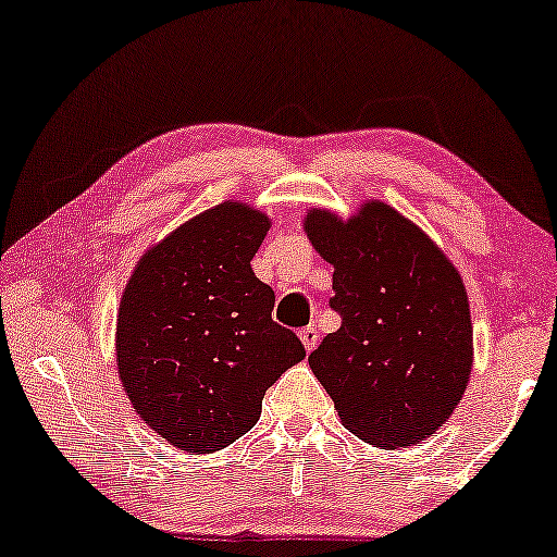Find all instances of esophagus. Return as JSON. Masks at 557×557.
<instances>
[{"mask_svg":"<svg viewBox=\"0 0 557 557\" xmlns=\"http://www.w3.org/2000/svg\"><path fill=\"white\" fill-rule=\"evenodd\" d=\"M300 339H302L305 350H307V352H312L314 347H318V339H320V335H318V327H314V325H307L305 330H300Z\"/></svg>","mask_w":557,"mask_h":557,"instance_id":"esophagus-1","label":"esophagus"}]
</instances>
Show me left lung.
Instances as JSON below:
<instances>
[{
	"label": "left lung",
	"instance_id": "left-lung-1",
	"mask_svg": "<svg viewBox=\"0 0 557 557\" xmlns=\"http://www.w3.org/2000/svg\"><path fill=\"white\" fill-rule=\"evenodd\" d=\"M302 227L327 260L343 325L307 362L339 422L364 443L395 450L443 428L472 372L465 282L447 255L393 207L368 199L343 220L307 210Z\"/></svg>",
	"mask_w": 557,
	"mask_h": 557
}]
</instances>
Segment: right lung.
<instances>
[{
  "instance_id": "right-lung-1",
  "label": "right lung",
  "mask_w": 557,
  "mask_h": 557,
  "mask_svg": "<svg viewBox=\"0 0 557 557\" xmlns=\"http://www.w3.org/2000/svg\"><path fill=\"white\" fill-rule=\"evenodd\" d=\"M268 230L250 205H214L149 247L122 293L114 350L124 393L149 430L189 455L252 430L268 387L305 358L250 268Z\"/></svg>"
}]
</instances>
